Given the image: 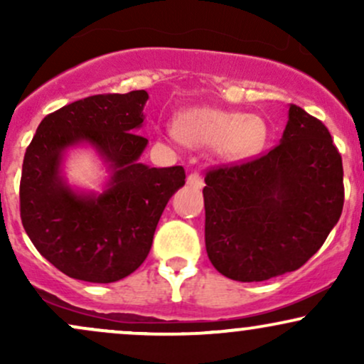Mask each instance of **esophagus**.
Instances as JSON below:
<instances>
[{"instance_id":"esophagus-1","label":"esophagus","mask_w":364,"mask_h":364,"mask_svg":"<svg viewBox=\"0 0 364 364\" xmlns=\"http://www.w3.org/2000/svg\"><path fill=\"white\" fill-rule=\"evenodd\" d=\"M186 183H188V185H190L191 188H196V190H200V188H203V185H205V183H203L202 176H200L198 173H191V174H188Z\"/></svg>"}]
</instances>
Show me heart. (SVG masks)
<instances>
[{"mask_svg": "<svg viewBox=\"0 0 364 364\" xmlns=\"http://www.w3.org/2000/svg\"><path fill=\"white\" fill-rule=\"evenodd\" d=\"M169 133L188 145H215L219 156L225 161H243L263 149L267 123L255 114L193 107L178 116L176 128H171Z\"/></svg>", "mask_w": 364, "mask_h": 364, "instance_id": "b5f03b06", "label": "heart"}]
</instances>
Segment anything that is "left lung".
I'll return each instance as SVG.
<instances>
[{
    "instance_id": "1",
    "label": "left lung",
    "mask_w": 364,
    "mask_h": 364,
    "mask_svg": "<svg viewBox=\"0 0 364 364\" xmlns=\"http://www.w3.org/2000/svg\"><path fill=\"white\" fill-rule=\"evenodd\" d=\"M342 178V157L327 127L291 104L274 149L205 174L208 260L240 282L298 270L339 220Z\"/></svg>"
}]
</instances>
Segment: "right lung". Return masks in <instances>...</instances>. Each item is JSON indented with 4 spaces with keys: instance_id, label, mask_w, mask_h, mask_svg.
<instances>
[{
    "instance_id": "obj_1",
    "label": "right lung",
    "mask_w": 364,
    "mask_h": 364,
    "mask_svg": "<svg viewBox=\"0 0 364 364\" xmlns=\"http://www.w3.org/2000/svg\"><path fill=\"white\" fill-rule=\"evenodd\" d=\"M149 94H99L41 121L27 147L20 179L25 232L48 262L68 277L107 284L144 263L169 198L185 185V169L139 161L149 140L139 135ZM92 144L110 164L101 196L78 194L60 176L64 150Z\"/></svg>"
}]
</instances>
